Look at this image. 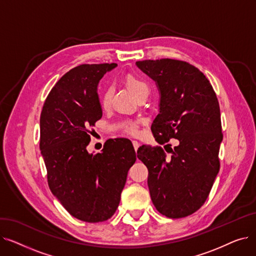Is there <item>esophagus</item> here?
<instances>
[{
	"instance_id": "34e87169",
	"label": "esophagus",
	"mask_w": 256,
	"mask_h": 256,
	"mask_svg": "<svg viewBox=\"0 0 256 256\" xmlns=\"http://www.w3.org/2000/svg\"><path fill=\"white\" fill-rule=\"evenodd\" d=\"M132 145H134V148H135V150L137 152V150H138V148H139L140 144H139L137 141H132Z\"/></svg>"
}]
</instances>
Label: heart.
Returning <instances> with one entry per match:
<instances>
[{
	"label": "heart",
	"mask_w": 256,
	"mask_h": 256,
	"mask_svg": "<svg viewBox=\"0 0 256 256\" xmlns=\"http://www.w3.org/2000/svg\"><path fill=\"white\" fill-rule=\"evenodd\" d=\"M126 85L130 88V90L135 94V96L139 98L141 96H148L150 94V86L147 84L145 80H143L142 78L136 76H128L126 80ZM112 96H113V89L112 87H106L100 96V104L104 108H108L111 104V100H112ZM122 128L128 132L132 134V135H136L138 134V130L136 124L132 122V121H126L122 124H121Z\"/></svg>",
	"instance_id": "heart-1"
}]
</instances>
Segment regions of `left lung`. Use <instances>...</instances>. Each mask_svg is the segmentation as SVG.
<instances>
[{"label":"left lung","mask_w":256,"mask_h":256,"mask_svg":"<svg viewBox=\"0 0 256 256\" xmlns=\"http://www.w3.org/2000/svg\"><path fill=\"white\" fill-rule=\"evenodd\" d=\"M136 64L156 80L160 93L154 137L162 145L172 138L180 142L166 150L170 158L160 146L138 148V158L148 169L152 204L168 218L190 216L206 202L220 169L223 134L217 96L206 76L186 61L166 58Z\"/></svg>","instance_id":"8db88e82"}]
</instances>
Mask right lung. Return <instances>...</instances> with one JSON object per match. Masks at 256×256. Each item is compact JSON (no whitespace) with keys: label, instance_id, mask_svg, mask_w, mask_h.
<instances>
[{"label":"right lung","instance_id":"obj_1","mask_svg":"<svg viewBox=\"0 0 256 256\" xmlns=\"http://www.w3.org/2000/svg\"><path fill=\"white\" fill-rule=\"evenodd\" d=\"M116 63L82 64L66 72L48 93L40 114L39 148L54 196L74 218L89 223L116 212L136 152L128 139L108 140L89 154L92 126L102 118L98 84Z\"/></svg>","mask_w":256,"mask_h":256}]
</instances>
